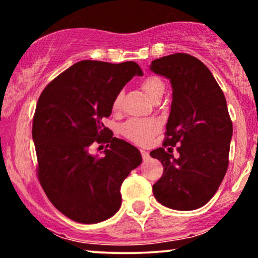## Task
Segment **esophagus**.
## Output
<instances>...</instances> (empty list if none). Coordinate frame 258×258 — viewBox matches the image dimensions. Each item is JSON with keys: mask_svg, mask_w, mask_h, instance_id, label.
Returning <instances> with one entry per match:
<instances>
[{"mask_svg": "<svg viewBox=\"0 0 258 258\" xmlns=\"http://www.w3.org/2000/svg\"><path fill=\"white\" fill-rule=\"evenodd\" d=\"M141 155L144 160H147L148 158H149V153L146 152V150H141Z\"/></svg>", "mask_w": 258, "mask_h": 258, "instance_id": "34e87169", "label": "esophagus"}]
</instances>
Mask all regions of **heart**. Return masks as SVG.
<instances>
[{"instance_id":"obj_1","label":"heart","mask_w":258,"mask_h":258,"mask_svg":"<svg viewBox=\"0 0 258 258\" xmlns=\"http://www.w3.org/2000/svg\"><path fill=\"white\" fill-rule=\"evenodd\" d=\"M141 86L150 99L162 94L165 90L164 82L156 76H148L142 81ZM121 96H122L121 92L115 94L111 102L112 111H117L120 109ZM159 122L155 119H130L121 125L120 132L132 143L138 146H147L159 131Z\"/></svg>"}]
</instances>
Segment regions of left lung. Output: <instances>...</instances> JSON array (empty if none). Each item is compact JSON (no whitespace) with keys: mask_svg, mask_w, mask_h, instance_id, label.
I'll use <instances>...</instances> for the list:
<instances>
[{"mask_svg":"<svg viewBox=\"0 0 258 258\" xmlns=\"http://www.w3.org/2000/svg\"><path fill=\"white\" fill-rule=\"evenodd\" d=\"M152 72L170 79L172 104L162 148L150 152L164 166L153 193L164 206L190 211L209 203L229 164L233 123L226 97L199 59L174 53L152 61ZM180 154L173 158V147Z\"/></svg>","mask_w":258,"mask_h":258,"instance_id":"8db88e82","label":"left lung"}]
</instances>
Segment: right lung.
<instances>
[{
	"label": "right lung",
	"instance_id": "1",
	"mask_svg": "<svg viewBox=\"0 0 258 258\" xmlns=\"http://www.w3.org/2000/svg\"><path fill=\"white\" fill-rule=\"evenodd\" d=\"M143 75L135 61L82 60L52 80L37 100L32 138L37 177L49 201L79 223H98L121 206L120 188L142 156L136 147L112 137L103 119L127 82ZM106 144L104 157L89 154Z\"/></svg>",
	"mask_w": 258,
	"mask_h": 258
}]
</instances>
